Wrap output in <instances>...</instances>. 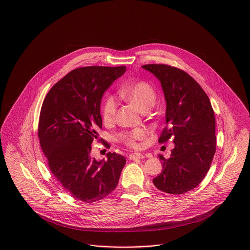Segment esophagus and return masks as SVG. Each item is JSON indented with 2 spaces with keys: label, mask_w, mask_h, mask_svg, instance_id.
Here are the masks:
<instances>
[{
  "label": "esophagus",
  "mask_w": 250,
  "mask_h": 250,
  "mask_svg": "<svg viewBox=\"0 0 250 250\" xmlns=\"http://www.w3.org/2000/svg\"><path fill=\"white\" fill-rule=\"evenodd\" d=\"M144 158V155L142 153H132L129 155L130 160H136V159H142Z\"/></svg>",
  "instance_id": "obj_1"
}]
</instances>
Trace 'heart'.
Returning a JSON list of instances; mask_svg holds the SVG:
<instances>
[{"label":"heart","instance_id":"b5f03b06","mask_svg":"<svg viewBox=\"0 0 250 250\" xmlns=\"http://www.w3.org/2000/svg\"><path fill=\"white\" fill-rule=\"evenodd\" d=\"M119 94L122 99L132 102L142 111L150 110L156 100L154 89L145 82L124 86L120 89ZM117 110V100L114 97L108 96L102 106V118L106 124H112L115 121ZM148 134V131L145 129H134L127 133L117 134V139L130 148L137 149L139 147V141L145 139Z\"/></svg>","mask_w":250,"mask_h":250}]
</instances>
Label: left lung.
Wrapping results in <instances>:
<instances>
[{
    "label": "left lung",
    "instance_id": "8db88e82",
    "mask_svg": "<svg viewBox=\"0 0 250 250\" xmlns=\"http://www.w3.org/2000/svg\"><path fill=\"white\" fill-rule=\"evenodd\" d=\"M143 69L160 82L166 100V127L158 142L173 138L168 159L159 154L162 172L154 186L169 194H182L197 187L208 171L216 150L215 117L210 100L197 82L183 70L166 64Z\"/></svg>",
    "mask_w": 250,
    "mask_h": 250
}]
</instances>
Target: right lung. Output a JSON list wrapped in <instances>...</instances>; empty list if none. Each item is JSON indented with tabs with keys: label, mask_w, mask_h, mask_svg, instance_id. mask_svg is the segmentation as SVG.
<instances>
[{
	"label": "right lung",
	"mask_w": 250,
	"mask_h": 250,
	"mask_svg": "<svg viewBox=\"0 0 250 250\" xmlns=\"http://www.w3.org/2000/svg\"><path fill=\"white\" fill-rule=\"evenodd\" d=\"M125 71V66L75 69L51 88L42 106L38 135L48 167L74 198L85 203L109 195L126 164L116 152H108L107 160L91 156L102 128L101 99Z\"/></svg>",
	"instance_id": "1"
}]
</instances>
